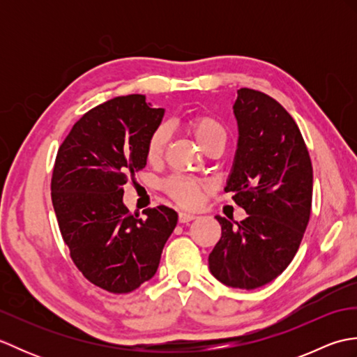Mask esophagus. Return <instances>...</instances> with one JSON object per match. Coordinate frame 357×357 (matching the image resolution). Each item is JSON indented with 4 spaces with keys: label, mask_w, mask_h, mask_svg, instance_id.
Listing matches in <instances>:
<instances>
[{
    "label": "esophagus",
    "mask_w": 357,
    "mask_h": 357,
    "mask_svg": "<svg viewBox=\"0 0 357 357\" xmlns=\"http://www.w3.org/2000/svg\"><path fill=\"white\" fill-rule=\"evenodd\" d=\"M196 218V215H193V213H187V211H181L179 213V222H190V221H193V219Z\"/></svg>",
    "instance_id": "34e87169"
}]
</instances>
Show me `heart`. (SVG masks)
<instances>
[{
  "mask_svg": "<svg viewBox=\"0 0 357 357\" xmlns=\"http://www.w3.org/2000/svg\"><path fill=\"white\" fill-rule=\"evenodd\" d=\"M185 126L192 132L195 139L198 141L204 151L213 146V144L227 142V128L216 116L208 115V113H195V115L187 116ZM167 139H169V133H167L165 127H158L150 135L146 147V158L149 162L155 164L162 158ZM162 188L179 206L195 207L201 198L204 187L198 181L184 176H172L165 181Z\"/></svg>",
  "mask_w": 357,
  "mask_h": 357,
  "instance_id": "b5f03b06",
  "label": "heart"
}]
</instances>
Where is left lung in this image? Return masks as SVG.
<instances>
[{"mask_svg":"<svg viewBox=\"0 0 357 357\" xmlns=\"http://www.w3.org/2000/svg\"><path fill=\"white\" fill-rule=\"evenodd\" d=\"M233 112L239 138L224 190L248 216L236 224L216 216L222 236L208 267L219 282L253 290L298 252L312 211L313 167L298 124L271 96L239 89Z\"/></svg>","mask_w":357,"mask_h":357,"instance_id":"1","label":"left lung"}]
</instances>
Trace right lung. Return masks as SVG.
I'll use <instances>...</instances> for the list:
<instances>
[{
	"mask_svg": "<svg viewBox=\"0 0 357 357\" xmlns=\"http://www.w3.org/2000/svg\"><path fill=\"white\" fill-rule=\"evenodd\" d=\"M164 112L144 95L116 96L84 113L58 149L52 202L59 230L78 270L105 291L130 293L153 278L178 222L173 208H147L142 219L123 202Z\"/></svg>",
	"mask_w": 357,
	"mask_h": 357,
	"instance_id": "1",
	"label": "right lung"
}]
</instances>
